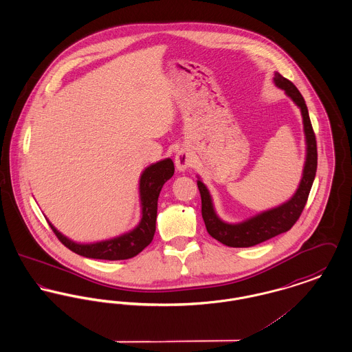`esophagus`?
Instances as JSON below:
<instances>
[{
	"mask_svg": "<svg viewBox=\"0 0 352 352\" xmlns=\"http://www.w3.org/2000/svg\"><path fill=\"white\" fill-rule=\"evenodd\" d=\"M175 166L179 171H184L186 168L192 166V155L190 151L181 149L175 155Z\"/></svg>",
	"mask_w": 352,
	"mask_h": 352,
	"instance_id": "esophagus-1",
	"label": "esophagus"
}]
</instances>
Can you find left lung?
Segmentation results:
<instances>
[{
	"mask_svg": "<svg viewBox=\"0 0 352 352\" xmlns=\"http://www.w3.org/2000/svg\"><path fill=\"white\" fill-rule=\"evenodd\" d=\"M274 83L281 89H284L286 95L301 109L306 145H307L306 162L303 168L301 184L297 192L293 195V198L284 203L283 206H278L273 210L258 214L240 224H228L218 218L207 187L201 184V181H198V188H199L201 198V217L204 220L207 232L221 244L228 247L248 248V247L257 245L263 241H267L277 234L289 231L301 217L316 178L317 164H318L317 140L311 126V121L309 118L305 99L302 98L301 92L297 89V87L278 72L274 74Z\"/></svg>",
	"mask_w": 352,
	"mask_h": 352,
	"instance_id": "8db88e82",
	"label": "left lung"
}]
</instances>
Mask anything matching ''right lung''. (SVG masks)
<instances>
[{"label": "right lung", "mask_w": 352, "mask_h": 352, "mask_svg": "<svg viewBox=\"0 0 352 352\" xmlns=\"http://www.w3.org/2000/svg\"><path fill=\"white\" fill-rule=\"evenodd\" d=\"M174 174V164L170 158L151 165L141 175L140 179V195L142 206V218L133 231L118 236L111 240H105L94 244H78L68 240L66 236L58 232L50 224L51 230L59 241L67 247L69 251L75 252L88 258L99 260H126L137 256L145 250L153 240L155 232L157 220V203L162 186Z\"/></svg>", "instance_id": "obj_1"}]
</instances>
